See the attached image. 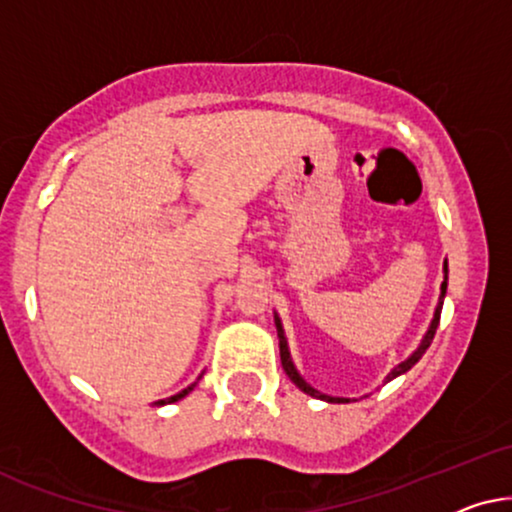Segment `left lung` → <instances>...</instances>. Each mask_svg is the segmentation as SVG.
Wrapping results in <instances>:
<instances>
[{
	"instance_id": "8db88e82",
	"label": "left lung",
	"mask_w": 512,
	"mask_h": 512,
	"mask_svg": "<svg viewBox=\"0 0 512 512\" xmlns=\"http://www.w3.org/2000/svg\"><path fill=\"white\" fill-rule=\"evenodd\" d=\"M445 292H447V262H445V281H442V285H440V299H438V306H435V313H433L431 325H428V332L424 335V339H421L419 349L414 351L410 358L403 360V363H400V365H395L393 370L386 374V381H391V379H395V377H400V374H405L407 370H412V367L417 365L419 360H421V356H424L428 346H431L433 337H435V330H438V323H440V311H442V299H445ZM274 320H276V330H278V346H281V365H283L285 374H288V377H290L292 384H295V386L299 388V391H304L306 395H311V398L327 400V403H349V398H332V395L320 393V391H316V388H313L311 384H306V381L302 379V374L297 372V367H295V363H292V358H290V351H288V339H285V332H283L281 318L274 316Z\"/></svg>"
}]
</instances>
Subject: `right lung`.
<instances>
[{
  "label": "right lung",
  "instance_id": "right-lung-1",
  "mask_svg": "<svg viewBox=\"0 0 512 512\" xmlns=\"http://www.w3.org/2000/svg\"><path fill=\"white\" fill-rule=\"evenodd\" d=\"M194 386H196V381H194V384H192V386L182 388V391H180V393L170 395V398H166V400H159V403H154V405H168V403H177V400H182V398H185V395H187V393H192V391H194Z\"/></svg>",
  "mask_w": 512,
  "mask_h": 512
}]
</instances>
